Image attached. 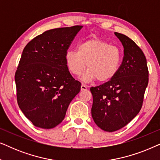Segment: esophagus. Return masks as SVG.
<instances>
[{"mask_svg":"<svg viewBox=\"0 0 160 160\" xmlns=\"http://www.w3.org/2000/svg\"><path fill=\"white\" fill-rule=\"evenodd\" d=\"M87 86H85L84 84L81 85V90L83 91V90H87Z\"/></svg>","mask_w":160,"mask_h":160,"instance_id":"obj_1","label":"esophagus"}]
</instances>
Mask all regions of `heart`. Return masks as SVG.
<instances>
[{
	"instance_id": "b5f03b06",
	"label": "heart",
	"mask_w": 160,
	"mask_h": 160,
	"mask_svg": "<svg viewBox=\"0 0 160 160\" xmlns=\"http://www.w3.org/2000/svg\"><path fill=\"white\" fill-rule=\"evenodd\" d=\"M76 50L77 52H66L65 65L70 73L77 76L87 68L82 77L85 82L95 79L99 82H108L119 71L122 52L116 46L101 39L90 38L80 43Z\"/></svg>"
}]
</instances>
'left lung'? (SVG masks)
Segmentation results:
<instances>
[{"mask_svg": "<svg viewBox=\"0 0 160 160\" xmlns=\"http://www.w3.org/2000/svg\"><path fill=\"white\" fill-rule=\"evenodd\" d=\"M124 47V58L112 79L91 87L92 117L102 130L114 132L126 126L141 111L148 83L146 57L125 35L115 32Z\"/></svg>", "mask_w": 160, "mask_h": 160, "instance_id": "obj_1", "label": "left lung"}]
</instances>
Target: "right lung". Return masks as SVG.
<instances>
[{
    "instance_id": "right-lung-1",
    "label": "right lung",
    "mask_w": 160,
    "mask_h": 160,
    "mask_svg": "<svg viewBox=\"0 0 160 160\" xmlns=\"http://www.w3.org/2000/svg\"><path fill=\"white\" fill-rule=\"evenodd\" d=\"M82 25L45 31L24 48L15 73L19 108L32 124L52 129L64 119L81 83L67 68L65 55Z\"/></svg>"
}]
</instances>
